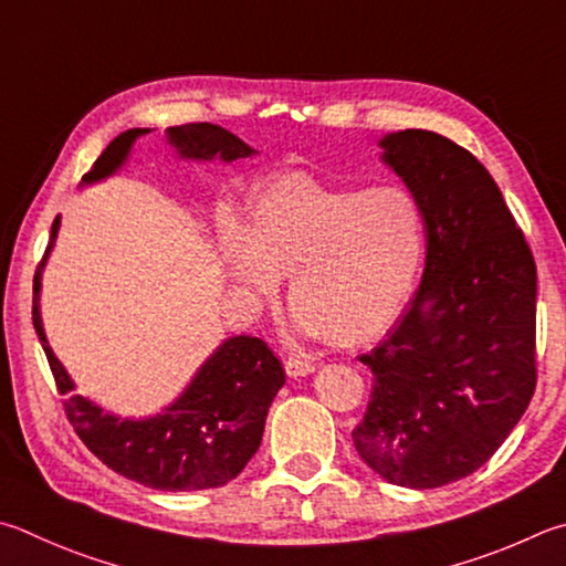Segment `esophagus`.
<instances>
[{"label": "esophagus", "mask_w": 566, "mask_h": 566, "mask_svg": "<svg viewBox=\"0 0 566 566\" xmlns=\"http://www.w3.org/2000/svg\"><path fill=\"white\" fill-rule=\"evenodd\" d=\"M284 368H286V376H292V378H302V376H310V374H314V364H310V361H300V358H286L284 361Z\"/></svg>", "instance_id": "obj_1"}]
</instances>
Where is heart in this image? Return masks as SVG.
Segmentation results:
<instances>
[{
  "instance_id": "1",
  "label": "heart",
  "mask_w": 566,
  "mask_h": 566,
  "mask_svg": "<svg viewBox=\"0 0 566 566\" xmlns=\"http://www.w3.org/2000/svg\"><path fill=\"white\" fill-rule=\"evenodd\" d=\"M220 250L244 296L270 302L292 274L296 332L354 346L386 332L413 294L423 210L400 185L332 188L294 172L256 195L244 228L222 220Z\"/></svg>"
}]
</instances>
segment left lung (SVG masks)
Wrapping results in <instances>:
<instances>
[{
    "mask_svg": "<svg viewBox=\"0 0 566 566\" xmlns=\"http://www.w3.org/2000/svg\"><path fill=\"white\" fill-rule=\"evenodd\" d=\"M378 146L423 210L426 270L384 342L358 356L374 388L352 436L384 480L443 488L485 465L530 406L537 266L470 150L420 128Z\"/></svg>",
    "mask_w": 566,
    "mask_h": 566,
    "instance_id": "1",
    "label": "left lung"
}]
</instances>
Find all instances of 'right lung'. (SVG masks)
<instances>
[{"instance_id":"1","label":"right lung","mask_w":566,"mask_h":566,"mask_svg":"<svg viewBox=\"0 0 566 566\" xmlns=\"http://www.w3.org/2000/svg\"><path fill=\"white\" fill-rule=\"evenodd\" d=\"M146 133L150 130L130 128L111 140L94 168L84 176V185L113 176L128 160L136 138ZM166 136L185 160L202 163L220 158L222 163H232L256 153L234 133L212 123L172 126ZM59 224L61 218L51 224L49 248L34 274L32 318L56 388L61 394H69L64 410L78 438L113 472L153 490L190 492L228 485L262 443L266 410L276 390L284 386L280 358L256 336L242 334L224 338L170 406L156 416L138 420L106 413L94 400L71 394L76 386L51 352L39 310L41 270L56 242Z\"/></svg>"}]
</instances>
